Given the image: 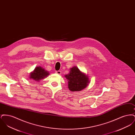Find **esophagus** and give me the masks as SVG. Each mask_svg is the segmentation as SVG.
<instances>
[{
  "mask_svg": "<svg viewBox=\"0 0 135 135\" xmlns=\"http://www.w3.org/2000/svg\"><path fill=\"white\" fill-rule=\"evenodd\" d=\"M56 73L57 74H61V71L60 70L56 71Z\"/></svg>",
  "mask_w": 135,
  "mask_h": 135,
  "instance_id": "esophagus-1",
  "label": "esophagus"
}]
</instances>
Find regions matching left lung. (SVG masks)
Instances as JSON below:
<instances>
[{
  "instance_id": "1",
  "label": "left lung",
  "mask_w": 135,
  "mask_h": 135,
  "mask_svg": "<svg viewBox=\"0 0 135 135\" xmlns=\"http://www.w3.org/2000/svg\"><path fill=\"white\" fill-rule=\"evenodd\" d=\"M68 80V88L71 91H79L85 89L90 81L89 78L77 67L71 68L69 74L65 76Z\"/></svg>"
}]
</instances>
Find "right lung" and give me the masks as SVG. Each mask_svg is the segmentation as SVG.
Wrapping results in <instances>:
<instances>
[{
  "instance_id": "add662e5",
  "label": "right lung",
  "mask_w": 135,
  "mask_h": 135,
  "mask_svg": "<svg viewBox=\"0 0 135 135\" xmlns=\"http://www.w3.org/2000/svg\"><path fill=\"white\" fill-rule=\"evenodd\" d=\"M49 75V73L40 67H37L35 68L33 72L31 73L30 78L35 80L39 81Z\"/></svg>"
}]
</instances>
